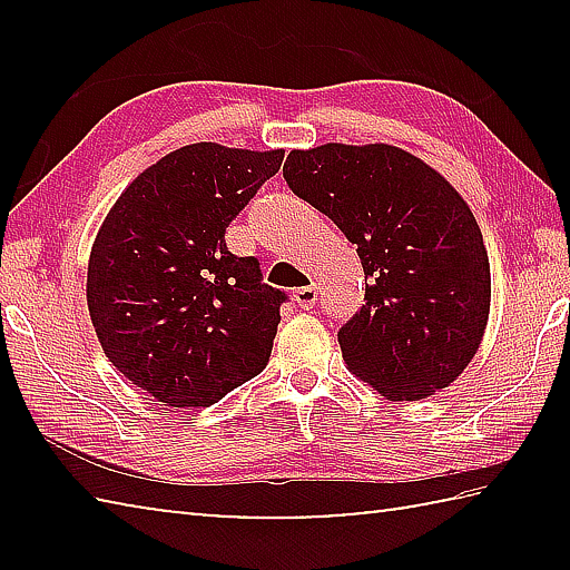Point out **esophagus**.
<instances>
[{
	"mask_svg": "<svg viewBox=\"0 0 570 570\" xmlns=\"http://www.w3.org/2000/svg\"><path fill=\"white\" fill-rule=\"evenodd\" d=\"M316 296H320V288H316V284H308V286L296 288V292H294V302H296L298 306H302V308H314Z\"/></svg>",
	"mask_w": 570,
	"mask_h": 570,
	"instance_id": "1",
	"label": "esophagus"
}]
</instances>
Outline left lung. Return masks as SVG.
Instances as JSON below:
<instances>
[{"instance_id":"left-lung-1","label":"left lung","mask_w":570,"mask_h":570,"mask_svg":"<svg viewBox=\"0 0 570 570\" xmlns=\"http://www.w3.org/2000/svg\"><path fill=\"white\" fill-rule=\"evenodd\" d=\"M284 180L356 244L366 286L336 334L346 366L392 402L455 382L490 312L488 250L460 193L384 142L292 150Z\"/></svg>"}]
</instances>
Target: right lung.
<instances>
[{"instance_id":"obj_1","label":"right lung","mask_w":570,"mask_h":570,"mask_svg":"<svg viewBox=\"0 0 570 570\" xmlns=\"http://www.w3.org/2000/svg\"><path fill=\"white\" fill-rule=\"evenodd\" d=\"M284 150L216 142L168 153L125 188L92 244L90 320L122 377L168 407H206L272 356L282 288L226 228L282 168Z\"/></svg>"}]
</instances>
